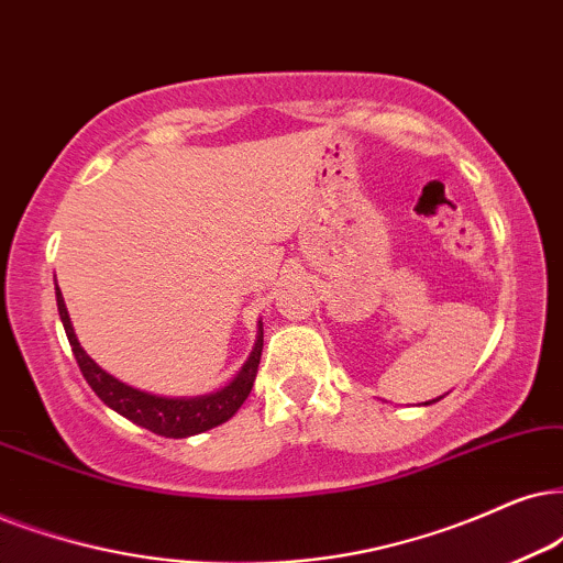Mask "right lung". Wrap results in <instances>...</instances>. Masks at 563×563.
Segmentation results:
<instances>
[{"label":"right lung","instance_id":"right-lung-1","mask_svg":"<svg viewBox=\"0 0 563 563\" xmlns=\"http://www.w3.org/2000/svg\"><path fill=\"white\" fill-rule=\"evenodd\" d=\"M56 306H59V317L64 324V332H67L69 345H73L75 361L80 366L85 382L90 384V389L101 400L109 405L111 410H117L119 416L130 418L132 423L142 426V429L158 433V437L168 439H184L191 437V433H202L212 429V426L225 423L236 412L244 400L252 393L254 376H257L260 358H262V343H265V332H262L260 324V338L254 343V351L249 355V361L241 368L236 379H233L229 387L220 389L216 395L205 397H189V400H174V397H158L140 393V389L130 387V384L113 379L111 374H106L96 361L90 358L88 353L82 351L80 343H77L73 322H69L67 306H64L62 290L56 288Z\"/></svg>","mask_w":563,"mask_h":563}]
</instances>
